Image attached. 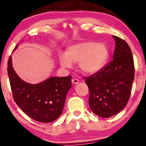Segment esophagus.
<instances>
[{"instance_id":"esophagus-1","label":"esophagus","mask_w":146,"mask_h":146,"mask_svg":"<svg viewBox=\"0 0 146 146\" xmlns=\"http://www.w3.org/2000/svg\"><path fill=\"white\" fill-rule=\"evenodd\" d=\"M71 82H72L73 84H78V83L79 82V80L77 79V78H73V79L71 80Z\"/></svg>"}]
</instances>
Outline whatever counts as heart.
I'll return each instance as SVG.
<instances>
[{"mask_svg": "<svg viewBox=\"0 0 146 146\" xmlns=\"http://www.w3.org/2000/svg\"><path fill=\"white\" fill-rule=\"evenodd\" d=\"M108 54V49L105 44L82 41L69 46L66 55L60 56V62L64 68H70L71 62L78 63V68L82 73L93 74L105 66Z\"/></svg>", "mask_w": 146, "mask_h": 146, "instance_id": "b5f03b06", "label": "heart"}]
</instances>
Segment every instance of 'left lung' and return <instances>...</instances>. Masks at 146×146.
Masks as SVG:
<instances>
[{"mask_svg":"<svg viewBox=\"0 0 146 146\" xmlns=\"http://www.w3.org/2000/svg\"><path fill=\"white\" fill-rule=\"evenodd\" d=\"M115 47L112 61L98 72L84 77L89 88V105L95 114L109 117L127 105L135 78L133 54L128 44L113 36Z\"/></svg>","mask_w":146,"mask_h":146,"instance_id":"obj_1","label":"left lung"}]
</instances>
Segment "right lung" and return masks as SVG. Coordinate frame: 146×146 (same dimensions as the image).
<instances>
[{
	"label": "right lung",
	"instance_id": "right-lung-1",
	"mask_svg": "<svg viewBox=\"0 0 146 146\" xmlns=\"http://www.w3.org/2000/svg\"><path fill=\"white\" fill-rule=\"evenodd\" d=\"M7 70L13 99L25 114L41 123H50L60 116L67 94L72 86L71 76L53 77L39 84H29L15 73L11 55Z\"/></svg>",
	"mask_w": 146,
	"mask_h": 146
}]
</instances>
